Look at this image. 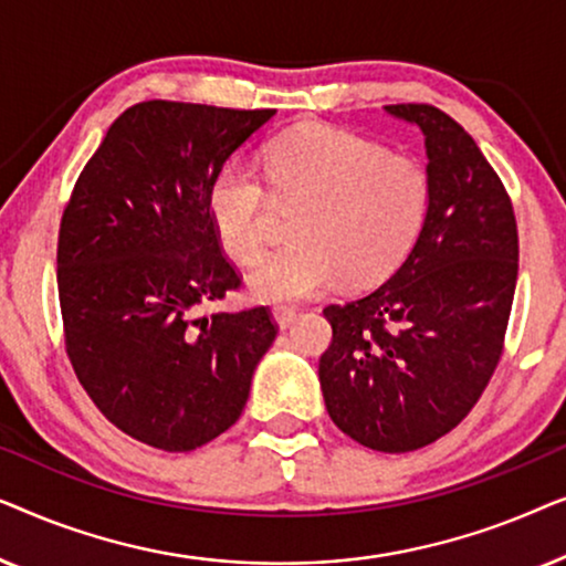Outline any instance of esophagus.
<instances>
[{
	"label": "esophagus",
	"instance_id": "obj_1",
	"mask_svg": "<svg viewBox=\"0 0 566 566\" xmlns=\"http://www.w3.org/2000/svg\"><path fill=\"white\" fill-rule=\"evenodd\" d=\"M273 316H275L277 327L285 329L298 319V312H296V308H291V306H277V308H273Z\"/></svg>",
	"mask_w": 566,
	"mask_h": 566
}]
</instances>
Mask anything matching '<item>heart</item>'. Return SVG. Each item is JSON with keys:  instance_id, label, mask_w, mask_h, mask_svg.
Returning a JSON list of instances; mask_svg holds the SVG:
<instances>
[{"instance_id": "heart-1", "label": "heart", "mask_w": 566, "mask_h": 566, "mask_svg": "<svg viewBox=\"0 0 566 566\" xmlns=\"http://www.w3.org/2000/svg\"><path fill=\"white\" fill-rule=\"evenodd\" d=\"M262 176L268 189L244 161L223 165L208 188V213L223 252L254 265L268 250L273 203L298 208L296 242L250 275L252 296L268 304L314 298L339 277L381 281L412 250L430 206V177L415 159L329 123L275 136L262 151Z\"/></svg>"}]
</instances>
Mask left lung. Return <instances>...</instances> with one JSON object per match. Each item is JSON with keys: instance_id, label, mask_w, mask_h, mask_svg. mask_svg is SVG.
<instances>
[{"instance_id": "left-lung-1", "label": "left lung", "mask_w": 566, "mask_h": 566, "mask_svg": "<svg viewBox=\"0 0 566 566\" xmlns=\"http://www.w3.org/2000/svg\"><path fill=\"white\" fill-rule=\"evenodd\" d=\"M424 134L430 206L412 252L366 296L324 308L319 384L332 422L360 446L407 453L471 412L505 350L517 223L474 138L432 105H386Z\"/></svg>"}]
</instances>
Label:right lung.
Returning a JSON list of instances; mask_svg holds the SVG:
<instances>
[{
	"mask_svg": "<svg viewBox=\"0 0 566 566\" xmlns=\"http://www.w3.org/2000/svg\"><path fill=\"white\" fill-rule=\"evenodd\" d=\"M273 115L169 99L128 107L61 216L66 355L99 412L151 448L192 451L227 432L277 335L268 306L198 316L242 285L208 188Z\"/></svg>",
	"mask_w": 566,
	"mask_h": 566,
	"instance_id": "right-lung-1",
	"label": "right lung"
}]
</instances>
